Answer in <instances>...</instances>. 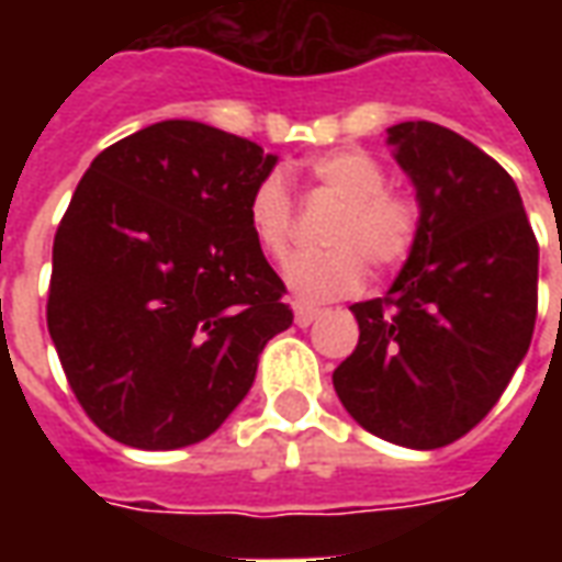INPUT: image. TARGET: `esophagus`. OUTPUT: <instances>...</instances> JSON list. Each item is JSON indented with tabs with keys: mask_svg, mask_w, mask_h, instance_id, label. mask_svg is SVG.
<instances>
[{
	"mask_svg": "<svg viewBox=\"0 0 562 562\" xmlns=\"http://www.w3.org/2000/svg\"><path fill=\"white\" fill-rule=\"evenodd\" d=\"M318 316V306H310V304H297L294 306V322L301 325V328H306V325H313Z\"/></svg>",
	"mask_w": 562,
	"mask_h": 562,
	"instance_id": "1",
	"label": "esophagus"
}]
</instances>
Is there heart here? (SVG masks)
<instances>
[{
  "mask_svg": "<svg viewBox=\"0 0 562 562\" xmlns=\"http://www.w3.org/2000/svg\"><path fill=\"white\" fill-rule=\"evenodd\" d=\"M313 189L340 201L325 225L322 252L294 256L285 282L304 301H334L364 285L367 265L379 273L401 268L422 237L424 213L418 198L385 189V168L361 149H328L310 159ZM249 232L273 261L292 252L294 210L280 177H265L246 204Z\"/></svg>",
  "mask_w": 562,
  "mask_h": 562,
  "instance_id": "obj_1",
  "label": "heart"
}]
</instances>
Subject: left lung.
<instances>
[{"instance_id":"obj_1","label":"left lung","mask_w":562,"mask_h":562,"mask_svg":"<svg viewBox=\"0 0 562 562\" xmlns=\"http://www.w3.org/2000/svg\"><path fill=\"white\" fill-rule=\"evenodd\" d=\"M389 144L422 237L385 297L349 306L361 337L334 389L364 430L427 451L470 434L530 349L539 244L515 180L458 132L415 120Z\"/></svg>"}]
</instances>
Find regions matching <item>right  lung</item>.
Instances as JSON below:
<instances>
[{
    "label": "right lung",
    "instance_id": "1",
    "mask_svg": "<svg viewBox=\"0 0 562 562\" xmlns=\"http://www.w3.org/2000/svg\"><path fill=\"white\" fill-rule=\"evenodd\" d=\"M277 165L252 140L165 120L102 149L54 237L47 330L99 430L144 451L207 439L292 325L246 220Z\"/></svg>",
    "mask_w": 562,
    "mask_h": 562
}]
</instances>
